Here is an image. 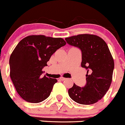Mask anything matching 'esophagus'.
Wrapping results in <instances>:
<instances>
[{
  "label": "esophagus",
  "instance_id": "obj_1",
  "mask_svg": "<svg viewBox=\"0 0 125 125\" xmlns=\"http://www.w3.org/2000/svg\"><path fill=\"white\" fill-rule=\"evenodd\" d=\"M60 79V80H62V81H64V80H66V78H63V77H61Z\"/></svg>",
  "mask_w": 125,
  "mask_h": 125
}]
</instances>
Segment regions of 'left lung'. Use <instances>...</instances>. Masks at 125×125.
<instances>
[{"label":"left lung","mask_w":125,"mask_h":125,"mask_svg":"<svg viewBox=\"0 0 125 125\" xmlns=\"http://www.w3.org/2000/svg\"><path fill=\"white\" fill-rule=\"evenodd\" d=\"M65 40L81 50V66L87 70L86 85L81 87L74 83L68 89L69 96L80 104L96 103L104 96L112 80L114 61L108 45L100 37L89 34L66 38Z\"/></svg>","instance_id":"obj_1"}]
</instances>
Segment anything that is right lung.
<instances>
[{"label":"right lung","instance_id":"obj_1","mask_svg":"<svg viewBox=\"0 0 125 125\" xmlns=\"http://www.w3.org/2000/svg\"><path fill=\"white\" fill-rule=\"evenodd\" d=\"M65 44L62 38L44 35L27 36L17 44L10 57V76L23 99L39 103L49 96L57 80L42 78V69L52 55Z\"/></svg>","mask_w":125,"mask_h":125}]
</instances>
